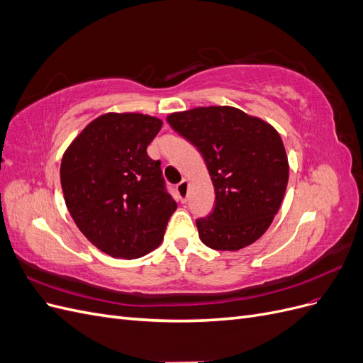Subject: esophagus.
Masks as SVG:
<instances>
[{"mask_svg": "<svg viewBox=\"0 0 363 363\" xmlns=\"http://www.w3.org/2000/svg\"><path fill=\"white\" fill-rule=\"evenodd\" d=\"M188 186H189L188 180H182L177 184V188H175V191H177V195H179V199H180L182 203L188 201Z\"/></svg>", "mask_w": 363, "mask_h": 363, "instance_id": "34e87169", "label": "esophagus"}]
</instances>
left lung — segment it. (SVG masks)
I'll return each instance as SVG.
<instances>
[{
  "label": "left lung",
  "mask_w": 363,
  "mask_h": 363,
  "mask_svg": "<svg viewBox=\"0 0 363 363\" xmlns=\"http://www.w3.org/2000/svg\"><path fill=\"white\" fill-rule=\"evenodd\" d=\"M167 121L201 152L213 183V212L196 219L203 244L238 251L256 242L279 212L289 179L277 130L230 106L195 107Z\"/></svg>",
  "instance_id": "8db88e82"
}]
</instances>
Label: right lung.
Returning a JSON list of instances; mask_svg holds the SVG:
<instances>
[{
    "label": "right lung",
    "mask_w": 363,
    "mask_h": 363,
    "mask_svg": "<svg viewBox=\"0 0 363 363\" xmlns=\"http://www.w3.org/2000/svg\"><path fill=\"white\" fill-rule=\"evenodd\" d=\"M162 124L150 115L106 113L63 155L60 183L74 223L112 257L138 259L156 250L177 208L160 160L147 155Z\"/></svg>",
    "instance_id": "obj_1"
}]
</instances>
